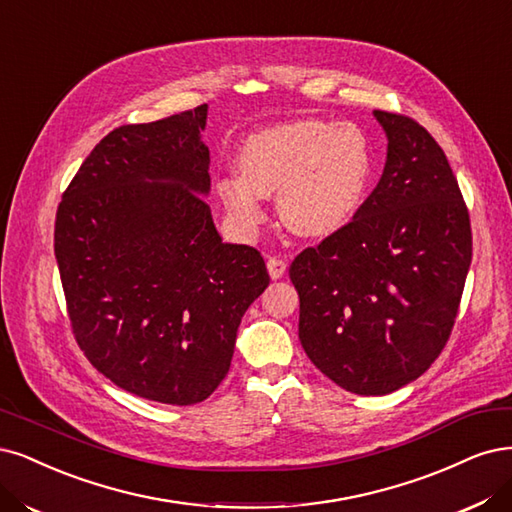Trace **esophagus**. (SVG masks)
<instances>
[{"label":"esophagus","instance_id":"34e87169","mask_svg":"<svg viewBox=\"0 0 512 512\" xmlns=\"http://www.w3.org/2000/svg\"><path fill=\"white\" fill-rule=\"evenodd\" d=\"M267 269H269L271 279H281V277H284L286 269H288V264H286V260H281V258H269Z\"/></svg>","mask_w":512,"mask_h":512}]
</instances>
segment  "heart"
<instances>
[{
  "label": "heart",
  "instance_id": "heart-1",
  "mask_svg": "<svg viewBox=\"0 0 512 512\" xmlns=\"http://www.w3.org/2000/svg\"><path fill=\"white\" fill-rule=\"evenodd\" d=\"M239 171L224 173L218 195L243 228L264 220V197L279 195L290 231L324 237L360 207L373 173V148L354 122L305 118L252 133L239 148Z\"/></svg>",
  "mask_w": 512,
  "mask_h": 512
}]
</instances>
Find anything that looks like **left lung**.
I'll return each instance as SVG.
<instances>
[{"label":"left lung","instance_id":"obj_1","mask_svg":"<svg viewBox=\"0 0 512 512\" xmlns=\"http://www.w3.org/2000/svg\"><path fill=\"white\" fill-rule=\"evenodd\" d=\"M387 133L379 184L354 220L290 264L298 339L343 390L383 396L445 349L472 260L470 216L436 139L375 110Z\"/></svg>","mask_w":512,"mask_h":512}]
</instances>
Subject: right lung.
<instances>
[{
    "instance_id": "1",
    "label": "right lung",
    "mask_w": 512,
    "mask_h": 512,
    "mask_svg": "<svg viewBox=\"0 0 512 512\" xmlns=\"http://www.w3.org/2000/svg\"><path fill=\"white\" fill-rule=\"evenodd\" d=\"M207 105L122 125L63 192L55 256L86 360L139 398L188 407L231 368L243 313L269 286L250 245L222 243L209 205Z\"/></svg>"
}]
</instances>
